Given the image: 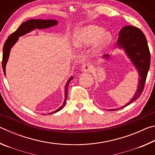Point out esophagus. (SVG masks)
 Returning <instances> with one entry per match:
<instances>
[{
    "instance_id": "esophagus-1",
    "label": "esophagus",
    "mask_w": 155,
    "mask_h": 155,
    "mask_svg": "<svg viewBox=\"0 0 155 155\" xmlns=\"http://www.w3.org/2000/svg\"><path fill=\"white\" fill-rule=\"evenodd\" d=\"M92 70V65L90 64H84L81 67V71L83 72H90Z\"/></svg>"
}]
</instances>
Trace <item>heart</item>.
Listing matches in <instances>:
<instances>
[{
  "instance_id": "heart-1",
  "label": "heart",
  "mask_w": 155,
  "mask_h": 155,
  "mask_svg": "<svg viewBox=\"0 0 155 155\" xmlns=\"http://www.w3.org/2000/svg\"><path fill=\"white\" fill-rule=\"evenodd\" d=\"M111 38V34L109 31H104L102 27L90 25L76 29L73 35L72 44L76 48L81 49L96 42L94 52L99 54L106 48Z\"/></svg>"
}]
</instances>
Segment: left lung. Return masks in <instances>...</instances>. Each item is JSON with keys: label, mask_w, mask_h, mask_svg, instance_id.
Listing matches in <instances>:
<instances>
[{"label": "left lung", "mask_w": 155, "mask_h": 155, "mask_svg": "<svg viewBox=\"0 0 155 155\" xmlns=\"http://www.w3.org/2000/svg\"><path fill=\"white\" fill-rule=\"evenodd\" d=\"M114 48L124 51V52L135 67L138 73L137 88L134 96L130 101L122 107L115 109H108L109 111L120 109L137 100L141 96L143 90L146 77L150 68V54L145 35L140 28L133 26H125L120 31L117 44ZM111 55L105 54L103 57L104 61H107Z\"/></svg>", "instance_id": "left-lung-1"}]
</instances>
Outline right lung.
Masks as SVG:
<instances>
[{
  "instance_id": "1",
  "label": "right lung",
  "mask_w": 155,
  "mask_h": 155,
  "mask_svg": "<svg viewBox=\"0 0 155 155\" xmlns=\"http://www.w3.org/2000/svg\"><path fill=\"white\" fill-rule=\"evenodd\" d=\"M58 25V21L57 20H42V19H31L28 20L26 22L22 23L19 27H18V29L15 31L14 33H12L11 35L9 36V38L5 42L3 49H2V69H3V72L5 75L6 76V65L8 61L10 51H11V49L13 46L15 45V44L18 41V39H19L20 37L26 35L27 33H28L31 32L35 29H44V28H48L50 27H54V26H56ZM74 77L71 76L68 80L67 81L66 83H65V98L64 101L63 102L62 105L56 109L55 111H52L51 113L48 114H54V113L58 112L60 110H61L65 106V103H66V100L68 98V85L70 81H71Z\"/></svg>"
}]
</instances>
